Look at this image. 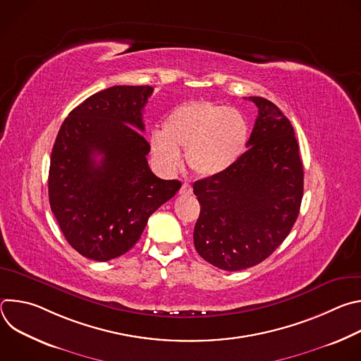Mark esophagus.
I'll use <instances>...</instances> for the list:
<instances>
[{"mask_svg":"<svg viewBox=\"0 0 361 361\" xmlns=\"http://www.w3.org/2000/svg\"><path fill=\"white\" fill-rule=\"evenodd\" d=\"M191 191H192L191 185L185 183V184H183V187H181V190H180V194H191Z\"/></svg>","mask_w":361,"mask_h":361,"instance_id":"34e87169","label":"esophagus"}]
</instances>
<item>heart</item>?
Returning a JSON list of instances; mask_svg holds the SVG:
<instances>
[{
	"label": "heart",
	"instance_id": "obj_1",
	"mask_svg": "<svg viewBox=\"0 0 361 361\" xmlns=\"http://www.w3.org/2000/svg\"><path fill=\"white\" fill-rule=\"evenodd\" d=\"M247 142L248 124L240 111L210 101H190L171 110L161 134L151 137V149L170 171L180 167V151L185 149L190 169L212 177L230 169Z\"/></svg>",
	"mask_w": 361,
	"mask_h": 361
}]
</instances>
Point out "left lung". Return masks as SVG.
Wrapping results in <instances>:
<instances>
[{
	"label": "left lung",
	"instance_id": "obj_1",
	"mask_svg": "<svg viewBox=\"0 0 361 361\" xmlns=\"http://www.w3.org/2000/svg\"><path fill=\"white\" fill-rule=\"evenodd\" d=\"M248 149L224 173L192 184L201 205L194 245L205 262L238 271L264 262L291 231L302 198V163L288 118L263 97Z\"/></svg>",
	"mask_w": 361,
	"mask_h": 361
}]
</instances>
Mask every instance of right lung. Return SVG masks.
I'll return each mask as SVG.
<instances>
[{"label": "right lung", "instance_id": "right-lung-1", "mask_svg": "<svg viewBox=\"0 0 361 361\" xmlns=\"http://www.w3.org/2000/svg\"><path fill=\"white\" fill-rule=\"evenodd\" d=\"M149 85H114L88 97L64 120L48 173L51 212L70 245L95 262L126 254L149 216L180 190L147 163L142 109ZM100 160L97 161L96 157Z\"/></svg>", "mask_w": 361, "mask_h": 361}]
</instances>
